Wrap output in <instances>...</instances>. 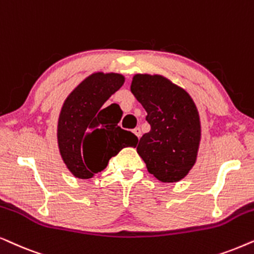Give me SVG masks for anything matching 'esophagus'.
Masks as SVG:
<instances>
[{
  "instance_id": "obj_1",
  "label": "esophagus",
  "mask_w": 254,
  "mask_h": 254,
  "mask_svg": "<svg viewBox=\"0 0 254 254\" xmlns=\"http://www.w3.org/2000/svg\"><path fill=\"white\" fill-rule=\"evenodd\" d=\"M133 133L136 134V136H137L138 138H140V136H141V130H140V127H134V129H133Z\"/></svg>"
}]
</instances>
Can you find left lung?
<instances>
[{
    "label": "left lung",
    "mask_w": 254,
    "mask_h": 254,
    "mask_svg": "<svg viewBox=\"0 0 254 254\" xmlns=\"http://www.w3.org/2000/svg\"><path fill=\"white\" fill-rule=\"evenodd\" d=\"M131 92L146 110L150 132L137 146L147 171L161 182H177L194 166L201 125L187 92L160 75L137 74Z\"/></svg>",
    "instance_id": "8db88e82"
}]
</instances>
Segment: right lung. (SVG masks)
I'll return each instance as SVG.
<instances>
[{
  "mask_svg": "<svg viewBox=\"0 0 254 254\" xmlns=\"http://www.w3.org/2000/svg\"><path fill=\"white\" fill-rule=\"evenodd\" d=\"M124 83L121 74L94 73L67 97L58 122L63 160L79 179H90L107 167L122 148L136 146L138 138L108 120L106 101Z\"/></svg>",
  "mask_w": 254,
  "mask_h": 254,
  "instance_id": "right-lung-1",
  "label": "right lung"
}]
</instances>
